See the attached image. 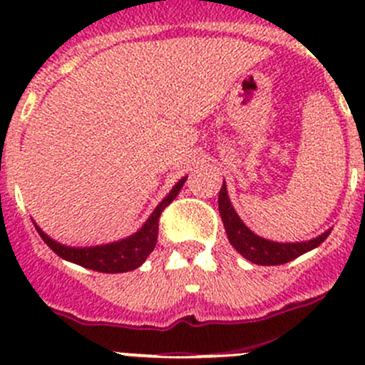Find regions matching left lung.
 I'll use <instances>...</instances> for the list:
<instances>
[{
    "label": "left lung",
    "mask_w": 365,
    "mask_h": 365,
    "mask_svg": "<svg viewBox=\"0 0 365 365\" xmlns=\"http://www.w3.org/2000/svg\"><path fill=\"white\" fill-rule=\"evenodd\" d=\"M218 210H220L222 222H224L225 232H227L232 247L245 259H248L253 264H259V266H279V264L290 262V260L297 259L302 253L317 248L331 234V231H327L322 236L314 237V240L302 241V243H274V241L259 237L241 222V218L234 212L231 201H229L225 183L222 185L220 194H218Z\"/></svg>",
    "instance_id": "left-lung-1"
}]
</instances>
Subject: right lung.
<instances>
[{"instance_id": "add662e5", "label": "right lung", "mask_w": 365, "mask_h": 365, "mask_svg": "<svg viewBox=\"0 0 365 365\" xmlns=\"http://www.w3.org/2000/svg\"><path fill=\"white\" fill-rule=\"evenodd\" d=\"M187 178L180 180L170 194L166 195L163 202L155 208V212L150 215L143 227L140 229L133 236L125 237V240L117 241L112 245H103V247H91V248H71L64 247V245L56 243L51 240L40 227H36L38 234L41 240L52 248L63 259L70 260V262L78 264V266L89 267L92 271H99V273H125V271H133L140 267L141 264L147 260L150 252L155 248L157 243V232H159V217L164 212L166 206L171 205L173 199L180 192Z\"/></svg>"}]
</instances>
